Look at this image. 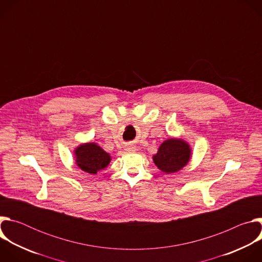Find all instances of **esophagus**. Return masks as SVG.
I'll use <instances>...</instances> for the list:
<instances>
[{
	"label": "esophagus",
	"mask_w": 262,
	"mask_h": 262,
	"mask_svg": "<svg viewBox=\"0 0 262 262\" xmlns=\"http://www.w3.org/2000/svg\"><path fill=\"white\" fill-rule=\"evenodd\" d=\"M126 151H134V145H127L125 148Z\"/></svg>",
	"instance_id": "1"
}]
</instances>
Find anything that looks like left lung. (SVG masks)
I'll list each match as a JSON object with an SVG mask.
<instances>
[{"mask_svg": "<svg viewBox=\"0 0 262 262\" xmlns=\"http://www.w3.org/2000/svg\"><path fill=\"white\" fill-rule=\"evenodd\" d=\"M191 147L182 139L171 138L164 141L154 156L157 167L165 173H174L181 170L191 159Z\"/></svg>", "mask_w": 262, "mask_h": 262, "instance_id": "8db88e82", "label": "left lung"}]
</instances>
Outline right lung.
Instances as JSON below:
<instances>
[{"label": "right lung", "mask_w": 262, "mask_h": 262, "mask_svg": "<svg viewBox=\"0 0 262 262\" xmlns=\"http://www.w3.org/2000/svg\"><path fill=\"white\" fill-rule=\"evenodd\" d=\"M77 166L89 174H96L107 167L111 157L96 143H85L74 150Z\"/></svg>", "instance_id": "obj_1"}]
</instances>
